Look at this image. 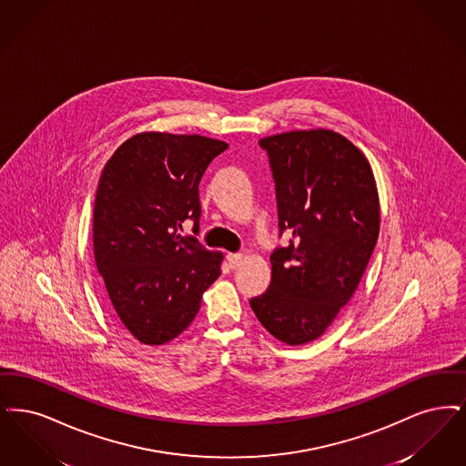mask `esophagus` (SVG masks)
Here are the masks:
<instances>
[{"instance_id":"34e87169","label":"esophagus","mask_w":466,"mask_h":466,"mask_svg":"<svg viewBox=\"0 0 466 466\" xmlns=\"http://www.w3.org/2000/svg\"><path fill=\"white\" fill-rule=\"evenodd\" d=\"M226 259H228V263L231 268H237V266H240V263L243 261L242 254H233V252H229L228 256H226Z\"/></svg>"}]
</instances>
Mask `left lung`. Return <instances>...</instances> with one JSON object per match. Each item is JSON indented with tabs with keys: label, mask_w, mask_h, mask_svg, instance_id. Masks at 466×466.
Listing matches in <instances>:
<instances>
[{
	"label": "left lung",
	"mask_w": 466,
	"mask_h": 466,
	"mask_svg": "<svg viewBox=\"0 0 466 466\" xmlns=\"http://www.w3.org/2000/svg\"><path fill=\"white\" fill-rule=\"evenodd\" d=\"M277 189L280 235L268 290L248 303L287 344L320 338L360 284L380 235V198L364 153L338 132L292 130L259 141Z\"/></svg>",
	"instance_id": "left-lung-1"
}]
</instances>
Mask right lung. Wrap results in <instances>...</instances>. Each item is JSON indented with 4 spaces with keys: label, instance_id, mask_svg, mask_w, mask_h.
<instances>
[{
    "label": "right lung",
    "instance_id": "right-lung-1",
    "mask_svg": "<svg viewBox=\"0 0 466 466\" xmlns=\"http://www.w3.org/2000/svg\"><path fill=\"white\" fill-rule=\"evenodd\" d=\"M226 147L203 136L142 132L123 142L102 170L96 264L115 315L141 343L177 338L221 275L223 254L179 229L186 219L198 229V184Z\"/></svg>",
    "mask_w": 466,
    "mask_h": 466
}]
</instances>
